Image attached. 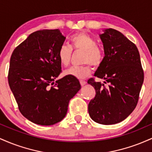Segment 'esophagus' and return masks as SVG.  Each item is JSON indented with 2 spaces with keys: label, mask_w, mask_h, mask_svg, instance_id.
I'll list each match as a JSON object with an SVG mask.
<instances>
[{
  "label": "esophagus",
  "mask_w": 152,
  "mask_h": 152,
  "mask_svg": "<svg viewBox=\"0 0 152 152\" xmlns=\"http://www.w3.org/2000/svg\"><path fill=\"white\" fill-rule=\"evenodd\" d=\"M80 83H81V86H84L85 84H86V82L85 81H83V80H80Z\"/></svg>",
  "instance_id": "obj_1"
}]
</instances>
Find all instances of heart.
<instances>
[{
  "label": "heart",
  "instance_id": "b5f03b06",
  "mask_svg": "<svg viewBox=\"0 0 152 152\" xmlns=\"http://www.w3.org/2000/svg\"><path fill=\"white\" fill-rule=\"evenodd\" d=\"M71 47L62 45L58 50V58L60 64L64 66L69 64L71 58L72 49L83 51L82 63L87 64L79 67H71L64 71L65 76H70L76 78H84L91 74V65L98 67L104 59V53L100 47L96 46L95 38L84 33L75 34L70 39Z\"/></svg>",
  "mask_w": 152,
  "mask_h": 152
}]
</instances>
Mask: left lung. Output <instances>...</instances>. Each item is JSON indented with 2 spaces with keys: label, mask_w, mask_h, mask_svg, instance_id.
<instances>
[{
  "label": "left lung",
  "mask_w": 152,
  "mask_h": 152,
  "mask_svg": "<svg viewBox=\"0 0 152 152\" xmlns=\"http://www.w3.org/2000/svg\"><path fill=\"white\" fill-rule=\"evenodd\" d=\"M100 38L105 56L94 76L105 80L108 86L88 79L96 90L88 104V114L96 123L115 124L128 117L137 106L144 71L137 47L121 32L108 28Z\"/></svg>",
  "instance_id": "1"
}]
</instances>
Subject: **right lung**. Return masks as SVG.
<instances>
[{
	"label": "right lung",
	"mask_w": 152,
	"mask_h": 152,
	"mask_svg": "<svg viewBox=\"0 0 152 152\" xmlns=\"http://www.w3.org/2000/svg\"><path fill=\"white\" fill-rule=\"evenodd\" d=\"M66 37L58 29L32 33L13 50L8 83L23 116L33 123L50 126L66 116L69 101L81 88L76 78L61 71L58 50Z\"/></svg>",
	"instance_id": "obj_1"
}]
</instances>
